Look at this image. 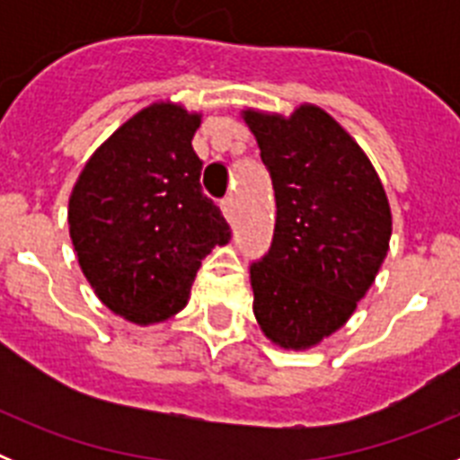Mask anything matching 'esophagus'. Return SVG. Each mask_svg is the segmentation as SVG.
Listing matches in <instances>:
<instances>
[{"instance_id": "1", "label": "esophagus", "mask_w": 460, "mask_h": 460, "mask_svg": "<svg viewBox=\"0 0 460 460\" xmlns=\"http://www.w3.org/2000/svg\"><path fill=\"white\" fill-rule=\"evenodd\" d=\"M221 209H223V214H226L227 218L234 217V198H233V195H227V198H223Z\"/></svg>"}]
</instances>
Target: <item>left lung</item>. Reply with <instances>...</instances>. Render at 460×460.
I'll use <instances>...</instances> for the list:
<instances>
[{
	"instance_id": "1",
	"label": "left lung",
	"mask_w": 460,
	"mask_h": 460,
	"mask_svg": "<svg viewBox=\"0 0 460 460\" xmlns=\"http://www.w3.org/2000/svg\"><path fill=\"white\" fill-rule=\"evenodd\" d=\"M276 198L271 246L251 265L253 313L267 339L304 350L348 323L376 280L392 211L367 154L324 110H246Z\"/></svg>"
}]
</instances>
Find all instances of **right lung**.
<instances>
[{
  "label": "right lung",
  "mask_w": 460,
  "mask_h": 460,
  "mask_svg": "<svg viewBox=\"0 0 460 460\" xmlns=\"http://www.w3.org/2000/svg\"><path fill=\"white\" fill-rule=\"evenodd\" d=\"M200 115L154 103L119 126L89 158L68 200L83 274L101 302L136 324L168 320L230 226L202 193L193 152Z\"/></svg>",
  "instance_id": "right-lung-1"
}]
</instances>
